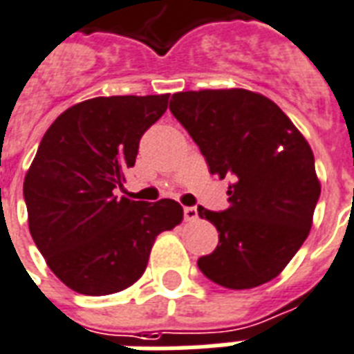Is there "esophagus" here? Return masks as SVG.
<instances>
[{"label":"esophagus","mask_w":354,"mask_h":354,"mask_svg":"<svg viewBox=\"0 0 354 354\" xmlns=\"http://www.w3.org/2000/svg\"><path fill=\"white\" fill-rule=\"evenodd\" d=\"M183 218L187 222H194L198 218V209L196 207H183Z\"/></svg>","instance_id":"34e87169"}]
</instances>
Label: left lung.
<instances>
[{
	"instance_id": "8db88e82",
	"label": "left lung",
	"mask_w": 354,
	"mask_h": 354,
	"mask_svg": "<svg viewBox=\"0 0 354 354\" xmlns=\"http://www.w3.org/2000/svg\"><path fill=\"white\" fill-rule=\"evenodd\" d=\"M169 108L211 174L232 178L227 209L198 207L218 232L198 268L232 290L268 283L308 236L322 193L307 139L274 101L241 88L180 91Z\"/></svg>"
}]
</instances>
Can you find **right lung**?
Wrapping results in <instances>:
<instances>
[{
  "label": "right lung",
  "mask_w": 354,
  "mask_h": 354,
  "mask_svg": "<svg viewBox=\"0 0 354 354\" xmlns=\"http://www.w3.org/2000/svg\"><path fill=\"white\" fill-rule=\"evenodd\" d=\"M165 95L95 97L60 113L25 174L29 232L53 274L86 296L115 294L143 275L156 236L182 205L118 198L139 139L165 113Z\"/></svg>",
  "instance_id": "right-lung-1"
}]
</instances>
